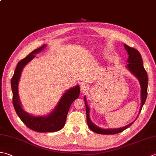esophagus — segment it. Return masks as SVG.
Returning <instances> with one entry per match:
<instances>
[{
  "label": "esophagus",
  "instance_id": "34e87169",
  "mask_svg": "<svg viewBox=\"0 0 156 156\" xmlns=\"http://www.w3.org/2000/svg\"><path fill=\"white\" fill-rule=\"evenodd\" d=\"M88 86L86 84H82L80 85V90L82 91V92H85V91L88 90Z\"/></svg>",
  "mask_w": 156,
  "mask_h": 156
}]
</instances>
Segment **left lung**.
Segmentation results:
<instances>
[{
	"label": "left lung",
	"instance_id": "8db88e82",
	"mask_svg": "<svg viewBox=\"0 0 156 156\" xmlns=\"http://www.w3.org/2000/svg\"><path fill=\"white\" fill-rule=\"evenodd\" d=\"M124 48L129 55V58L127 59L128 64L126 65L127 68L129 69V71L132 73L133 74L135 75L139 81L140 85H141V105L139 109V112H141V109L143 108V105L147 99V85H148V77L147 74V72L143 67V63L141 58V54L136 49L132 47H130L126 44H124ZM84 103L85 105H86V112H87V121L88 126L89 129L93 131V132L98 133V134H102V135H114V134H117L119 133L122 132L123 130H126L129 126L132 125L133 122H131L130 124L126 125L124 127L119 128V129H103L101 128H99L97 126V125L94 124L92 122V121L90 119V109L87 104L86 97H84Z\"/></svg>",
	"mask_w": 156,
	"mask_h": 156
}]
</instances>
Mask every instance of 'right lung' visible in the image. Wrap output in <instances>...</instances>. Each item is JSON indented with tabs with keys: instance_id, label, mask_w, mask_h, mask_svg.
<instances>
[{
	"instance_id": "add662e5",
	"label": "right lung",
	"mask_w": 156,
	"mask_h": 156,
	"mask_svg": "<svg viewBox=\"0 0 156 156\" xmlns=\"http://www.w3.org/2000/svg\"><path fill=\"white\" fill-rule=\"evenodd\" d=\"M45 47L46 44H44L33 51L24 59L19 62L11 81L13 92V104L15 112L21 120L29 129L39 133L56 132L62 129L65 125L67 114L71 104L80 95V87L78 85L69 88L63 94L55 108L46 116H34L23 110L18 94V84L21 72L24 66L36 57L35 54L42 51Z\"/></svg>"
}]
</instances>
